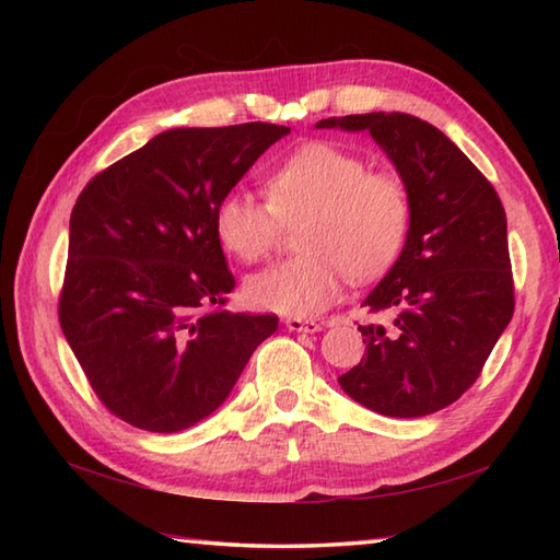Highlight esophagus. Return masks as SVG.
Wrapping results in <instances>:
<instances>
[{"mask_svg":"<svg viewBox=\"0 0 560 560\" xmlns=\"http://www.w3.org/2000/svg\"><path fill=\"white\" fill-rule=\"evenodd\" d=\"M287 329H291V331H305V335H313V331H319V329H323V325L315 323V319L289 317V319H287Z\"/></svg>","mask_w":560,"mask_h":560,"instance_id":"1","label":"esophagus"}]
</instances>
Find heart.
I'll return each instance as SVG.
<instances>
[{
    "label": "heart",
    "instance_id": "1",
    "mask_svg": "<svg viewBox=\"0 0 560 560\" xmlns=\"http://www.w3.org/2000/svg\"><path fill=\"white\" fill-rule=\"evenodd\" d=\"M265 197L225 192L213 209L221 245L241 261L267 257L281 225L301 223L295 247L245 283L261 311L313 317L341 295L343 277L365 283L395 265L411 225V197L399 175L329 141H307L265 175Z\"/></svg>",
    "mask_w": 560,
    "mask_h": 560
}]
</instances>
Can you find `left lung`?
Masks as SVG:
<instances>
[{"label":"left lung","mask_w":560,"mask_h":560,"mask_svg":"<svg viewBox=\"0 0 560 560\" xmlns=\"http://www.w3.org/2000/svg\"><path fill=\"white\" fill-rule=\"evenodd\" d=\"M317 127L371 132L411 197L401 255L363 301L368 313H395V327H359L365 353L339 385L395 419L445 409L477 383L515 311L501 197L438 127L413 115L327 117Z\"/></svg>","instance_id":"obj_1"}]
</instances>
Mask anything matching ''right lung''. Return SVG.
<instances>
[{
    "mask_svg": "<svg viewBox=\"0 0 560 560\" xmlns=\"http://www.w3.org/2000/svg\"><path fill=\"white\" fill-rule=\"evenodd\" d=\"M291 127H177L101 171L69 219L59 325L105 409L151 433L217 411L277 315L225 311L213 209Z\"/></svg>",
    "mask_w": 560,
    "mask_h": 560,
    "instance_id": "obj_1",
    "label": "right lung"
}]
</instances>
